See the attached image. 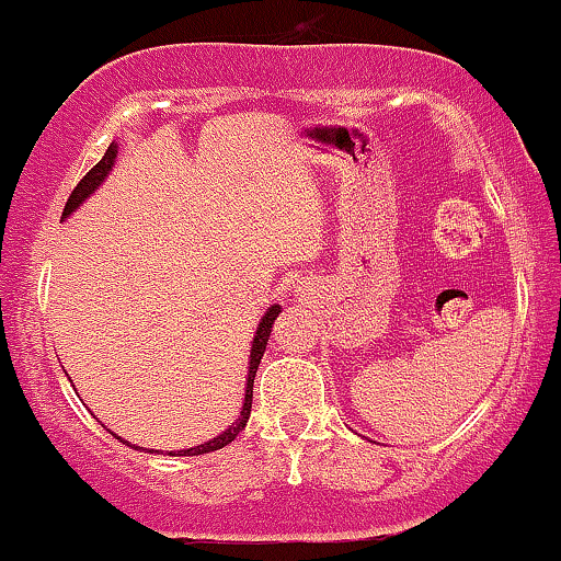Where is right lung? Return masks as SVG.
<instances>
[{
	"label": "right lung",
	"mask_w": 561,
	"mask_h": 561,
	"mask_svg": "<svg viewBox=\"0 0 561 561\" xmlns=\"http://www.w3.org/2000/svg\"><path fill=\"white\" fill-rule=\"evenodd\" d=\"M114 156H117V145L112 142V145H108L106 153H103V159L98 161V164L92 167V170L87 172V175L81 178L79 183H76V188H73V192H70V197H68V203H65L62 216H70V214H73V210L79 208V205L84 203V199L90 197V194L95 192L98 186H101L103 178H106V175H108V170H112ZM279 312H282V307H276V304H274V307H271L268 312H265L263 323H260V329H257V336H254L252 356H249L247 397H243V408H241V416H238V422H232V425L227 427V431L221 433V436L210 438L208 444H199V447H192V449H181V453H178V455H205V453H214V449H221V447H227V444H230V442H236L238 433H241L243 427H247V422H249V411H252V386H254V373H257L260 358H263L265 345H268L271 329H274V320H276V314H279ZM170 455H175V453H170Z\"/></svg>",
	"instance_id": "1"
}]
</instances>
